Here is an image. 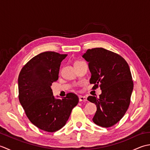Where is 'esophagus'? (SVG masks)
I'll list each match as a JSON object with an SVG mask.
<instances>
[{
  "label": "esophagus",
  "mask_w": 150,
  "mask_h": 150,
  "mask_svg": "<svg viewBox=\"0 0 150 150\" xmlns=\"http://www.w3.org/2000/svg\"><path fill=\"white\" fill-rule=\"evenodd\" d=\"M79 101L80 102H86L87 101V97L86 96H79Z\"/></svg>",
  "instance_id": "esophagus-1"
}]
</instances>
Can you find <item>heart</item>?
Returning <instances> with one entry per match:
<instances>
[{
	"label": "heart",
	"instance_id": "b5f03b06",
	"mask_svg": "<svg viewBox=\"0 0 150 150\" xmlns=\"http://www.w3.org/2000/svg\"><path fill=\"white\" fill-rule=\"evenodd\" d=\"M82 62V61H76L75 62V64H76V63H78V62Z\"/></svg>",
	"mask_w": 150,
	"mask_h": 150
}]
</instances>
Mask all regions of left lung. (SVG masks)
Listing matches in <instances>:
<instances>
[{
	"mask_svg": "<svg viewBox=\"0 0 150 150\" xmlns=\"http://www.w3.org/2000/svg\"><path fill=\"white\" fill-rule=\"evenodd\" d=\"M82 57L89 62L93 89L102 90L98 98L88 97L97 106L93 121L110 128L122 119L129 106L133 81L128 64L119 54L103 47L88 49Z\"/></svg>",
	"mask_w": 150,
	"mask_h": 150,
	"instance_id": "left-lung-1",
	"label": "left lung"
}]
</instances>
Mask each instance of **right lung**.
I'll list each match as a JSON object with an SVG mask.
<instances>
[{"mask_svg": "<svg viewBox=\"0 0 150 150\" xmlns=\"http://www.w3.org/2000/svg\"><path fill=\"white\" fill-rule=\"evenodd\" d=\"M67 55L54 52L41 53L30 60L19 73V101L30 122L43 131L55 132L61 129L79 103V97L73 93L55 99L51 88L58 80L60 63Z\"/></svg>", "mask_w": 150, "mask_h": 150, "instance_id": "obj_1", "label": "right lung"}]
</instances>
